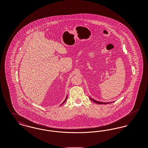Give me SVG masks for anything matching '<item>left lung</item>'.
Returning <instances> with one entry per match:
<instances>
[{"instance_id": "obj_1", "label": "left lung", "mask_w": 148, "mask_h": 148, "mask_svg": "<svg viewBox=\"0 0 148 148\" xmlns=\"http://www.w3.org/2000/svg\"><path fill=\"white\" fill-rule=\"evenodd\" d=\"M90 99L92 100V101H93L94 103H97V104H110V103H106V102H100V101H97V100H94V99H93L92 98H90V97H89Z\"/></svg>"}]
</instances>
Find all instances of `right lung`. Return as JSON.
<instances>
[{"label": "right lung", "instance_id": "add662e5", "mask_svg": "<svg viewBox=\"0 0 148 148\" xmlns=\"http://www.w3.org/2000/svg\"><path fill=\"white\" fill-rule=\"evenodd\" d=\"M67 97H68V96H66V98H65V100H64V101H63V103H62V104H61V105H62V104H63V103H65V101H66V99H67Z\"/></svg>", "mask_w": 148, "mask_h": 148}]
</instances>
